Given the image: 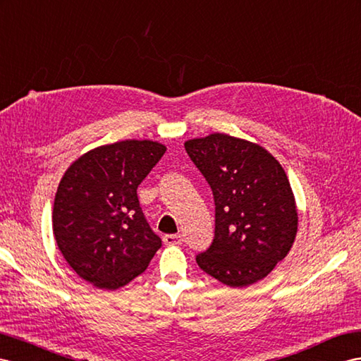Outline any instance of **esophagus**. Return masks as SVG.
Instances as JSON below:
<instances>
[{"mask_svg":"<svg viewBox=\"0 0 361 361\" xmlns=\"http://www.w3.org/2000/svg\"><path fill=\"white\" fill-rule=\"evenodd\" d=\"M163 243L166 245H180L183 243V236L181 235H164Z\"/></svg>","mask_w":361,"mask_h":361,"instance_id":"esophagus-1","label":"esophagus"}]
</instances>
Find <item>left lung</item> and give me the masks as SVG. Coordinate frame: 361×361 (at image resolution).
<instances>
[{
	"label": "left lung",
	"mask_w": 361,
	"mask_h": 361,
	"mask_svg": "<svg viewBox=\"0 0 361 361\" xmlns=\"http://www.w3.org/2000/svg\"><path fill=\"white\" fill-rule=\"evenodd\" d=\"M184 147L215 200V238L197 256L200 269L233 288L264 279L298 233L294 193L281 163L262 146L221 133Z\"/></svg>",
	"instance_id": "8db88e82"
}]
</instances>
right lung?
Masks as SVG:
<instances>
[{
	"instance_id": "right-lung-1",
	"label": "right lung",
	"mask_w": 361,
	"mask_h": 361,
	"mask_svg": "<svg viewBox=\"0 0 361 361\" xmlns=\"http://www.w3.org/2000/svg\"><path fill=\"white\" fill-rule=\"evenodd\" d=\"M166 152L152 140H123L80 155L63 173L53 235L63 259L96 288L117 290L142 274L161 239L143 215L137 188Z\"/></svg>"
}]
</instances>
